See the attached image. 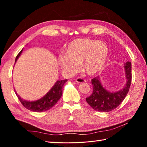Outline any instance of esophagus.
<instances>
[{"label": "esophagus", "instance_id": "1", "mask_svg": "<svg viewBox=\"0 0 147 147\" xmlns=\"http://www.w3.org/2000/svg\"><path fill=\"white\" fill-rule=\"evenodd\" d=\"M76 82L79 83V84H82V83L86 82V80H84V79L82 78H79V77H78V78H77L76 79Z\"/></svg>", "mask_w": 147, "mask_h": 147}]
</instances>
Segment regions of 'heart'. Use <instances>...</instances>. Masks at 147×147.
<instances>
[{
	"instance_id": "1",
	"label": "heart",
	"mask_w": 147,
	"mask_h": 147,
	"mask_svg": "<svg viewBox=\"0 0 147 147\" xmlns=\"http://www.w3.org/2000/svg\"><path fill=\"white\" fill-rule=\"evenodd\" d=\"M64 56H60L58 62L63 71L73 73L80 65L82 70L89 75L102 70L107 60L109 48L102 41L83 38L71 41L65 47Z\"/></svg>"
}]
</instances>
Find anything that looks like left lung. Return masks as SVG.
<instances>
[{
  "mask_svg": "<svg viewBox=\"0 0 147 147\" xmlns=\"http://www.w3.org/2000/svg\"><path fill=\"white\" fill-rule=\"evenodd\" d=\"M126 84L121 89L115 92L109 91L103 87L99 76L92 79L93 91L89 97L86 98L88 104L100 112H109L115 109L126 97L132 80V65L127 62L124 63Z\"/></svg>",
  "mask_w": 147,
  "mask_h": 147,
  "instance_id": "left-lung-1",
  "label": "left lung"
}]
</instances>
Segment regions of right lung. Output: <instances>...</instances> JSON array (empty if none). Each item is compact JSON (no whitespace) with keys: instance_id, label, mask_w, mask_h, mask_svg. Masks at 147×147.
I'll list each match as a JSON object with an SVG mask.
<instances>
[{"instance_id":"obj_1","label":"right lung","mask_w":147,"mask_h":147,"mask_svg":"<svg viewBox=\"0 0 147 147\" xmlns=\"http://www.w3.org/2000/svg\"><path fill=\"white\" fill-rule=\"evenodd\" d=\"M23 49L18 53L15 59V62H17L18 58L20 57V55L22 54ZM67 81V80H58L56 82L55 85L50 89L47 94L44 96L43 97L40 98L39 100L35 101H27L21 98L19 95L17 94V92L15 91L16 94L19 99L21 103L28 110L33 112H44L49 110L52 108L58 101L60 99L62 95L63 87L65 83Z\"/></svg>"}]
</instances>
